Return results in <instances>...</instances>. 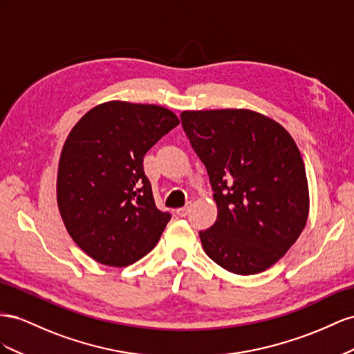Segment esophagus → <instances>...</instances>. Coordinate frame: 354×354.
<instances>
[{"mask_svg": "<svg viewBox=\"0 0 354 354\" xmlns=\"http://www.w3.org/2000/svg\"><path fill=\"white\" fill-rule=\"evenodd\" d=\"M191 206H193V203H191V201H188V203L184 206V207H180V209H176V214L179 215V216H187L188 215V212H189V209H191Z\"/></svg>", "mask_w": 354, "mask_h": 354, "instance_id": "esophagus-1", "label": "esophagus"}]
</instances>
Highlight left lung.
<instances>
[{"label": "left lung", "instance_id": "obj_1", "mask_svg": "<svg viewBox=\"0 0 354 354\" xmlns=\"http://www.w3.org/2000/svg\"><path fill=\"white\" fill-rule=\"evenodd\" d=\"M183 127L210 179L215 224L200 231L207 257L240 276L283 257L304 230V161L288 130L250 109L183 111Z\"/></svg>", "mask_w": 354, "mask_h": 354}]
</instances>
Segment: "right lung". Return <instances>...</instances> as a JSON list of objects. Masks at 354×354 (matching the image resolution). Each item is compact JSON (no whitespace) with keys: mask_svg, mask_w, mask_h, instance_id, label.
<instances>
[{"mask_svg":"<svg viewBox=\"0 0 354 354\" xmlns=\"http://www.w3.org/2000/svg\"><path fill=\"white\" fill-rule=\"evenodd\" d=\"M179 124L170 109L109 100L71 130L59 158L56 197L77 246L109 267H127L160 240L170 214L157 209L144 156Z\"/></svg>","mask_w":354,"mask_h":354,"instance_id":"obj_1","label":"right lung"}]
</instances>
